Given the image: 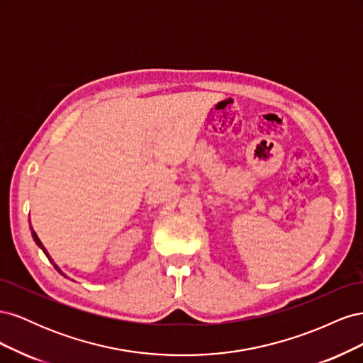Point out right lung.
I'll return each mask as SVG.
<instances>
[{
	"instance_id": "add662e5",
	"label": "right lung",
	"mask_w": 363,
	"mask_h": 363,
	"mask_svg": "<svg viewBox=\"0 0 363 363\" xmlns=\"http://www.w3.org/2000/svg\"><path fill=\"white\" fill-rule=\"evenodd\" d=\"M30 230H31V236H33V239H35V242H36V245H38V247H39V248H40V250H42L43 252H45V256H47V257H48V259L51 260V263H52V265H54V268H56V269H57V271H59V272L62 274V276H63V277H68V276H67V274H65V272H63V271H62V269H60V268H59V267L56 265V263H54V260H52V259H51V256L48 255V251H47V248H45V247H43V244L40 242V239H39V236L36 235V232H35V230H33V227H31V225H30Z\"/></svg>"
}]
</instances>
